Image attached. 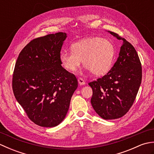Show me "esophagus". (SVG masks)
Masks as SVG:
<instances>
[{
  "label": "esophagus",
  "instance_id": "34e87169",
  "mask_svg": "<svg viewBox=\"0 0 154 154\" xmlns=\"http://www.w3.org/2000/svg\"><path fill=\"white\" fill-rule=\"evenodd\" d=\"M78 82H79V84L81 85H85V81L81 77H79V79H78Z\"/></svg>",
  "mask_w": 154,
  "mask_h": 154
}]
</instances>
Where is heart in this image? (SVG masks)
<instances>
[{
    "label": "heart",
    "instance_id": "1",
    "mask_svg": "<svg viewBox=\"0 0 154 154\" xmlns=\"http://www.w3.org/2000/svg\"><path fill=\"white\" fill-rule=\"evenodd\" d=\"M71 50L62 51L60 55L61 62L65 69L75 71L83 61L84 66L96 76L106 74L110 69L116 54L112 42L100 37L77 42L71 45Z\"/></svg>",
    "mask_w": 154,
    "mask_h": 154
}]
</instances>
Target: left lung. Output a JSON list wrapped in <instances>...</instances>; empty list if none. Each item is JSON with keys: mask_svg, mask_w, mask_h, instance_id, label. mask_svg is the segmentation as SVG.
I'll return each mask as SVG.
<instances>
[{"mask_svg": "<svg viewBox=\"0 0 154 154\" xmlns=\"http://www.w3.org/2000/svg\"><path fill=\"white\" fill-rule=\"evenodd\" d=\"M109 32L123 41L119 56L106 75L89 83L93 89L91 104L105 120L119 119L128 112L136 99L142 77V64L135 48L119 34Z\"/></svg>", "mask_w": 154, "mask_h": 154, "instance_id": "1", "label": "left lung"}]
</instances>
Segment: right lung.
<instances>
[{"label": "right lung", "mask_w": 154, "mask_h": 154, "mask_svg": "<svg viewBox=\"0 0 154 154\" xmlns=\"http://www.w3.org/2000/svg\"><path fill=\"white\" fill-rule=\"evenodd\" d=\"M67 35L57 32L35 38L22 49L12 76V90L31 121L54 127L66 116L78 86L75 75L61 66L60 52Z\"/></svg>", "instance_id": "add662e5"}]
</instances>
